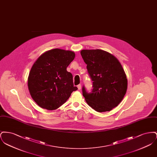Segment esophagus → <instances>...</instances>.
<instances>
[{"instance_id": "obj_1", "label": "esophagus", "mask_w": 157, "mask_h": 157, "mask_svg": "<svg viewBox=\"0 0 157 157\" xmlns=\"http://www.w3.org/2000/svg\"><path fill=\"white\" fill-rule=\"evenodd\" d=\"M77 87H78V90H81V84H79V85L77 86Z\"/></svg>"}]
</instances>
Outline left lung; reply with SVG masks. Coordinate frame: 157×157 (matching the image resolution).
I'll return each mask as SVG.
<instances>
[{
    "instance_id": "obj_1",
    "label": "left lung",
    "mask_w": 157,
    "mask_h": 157,
    "mask_svg": "<svg viewBox=\"0 0 157 157\" xmlns=\"http://www.w3.org/2000/svg\"><path fill=\"white\" fill-rule=\"evenodd\" d=\"M81 54L93 81L90 92L83 86V96L96 111H110L127 92L128 81L123 67L117 58L103 50H82Z\"/></svg>"
}]
</instances>
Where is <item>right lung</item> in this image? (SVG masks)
Returning <instances> with one entry per match:
<instances>
[{
	"label": "right lung",
	"instance_id": "right-lung-1",
	"mask_svg": "<svg viewBox=\"0 0 157 157\" xmlns=\"http://www.w3.org/2000/svg\"><path fill=\"white\" fill-rule=\"evenodd\" d=\"M71 51L53 49L41 55L30 69L28 86L30 95L40 107L58 109L78 90L73 76L67 71L75 58Z\"/></svg>",
	"mask_w": 157,
	"mask_h": 157
}]
</instances>
